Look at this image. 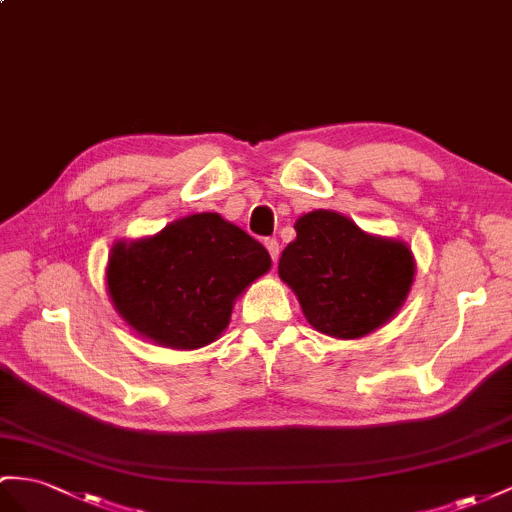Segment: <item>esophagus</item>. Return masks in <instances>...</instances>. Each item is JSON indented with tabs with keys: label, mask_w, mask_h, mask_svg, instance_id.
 <instances>
[{
	"label": "esophagus",
	"mask_w": 512,
	"mask_h": 512,
	"mask_svg": "<svg viewBox=\"0 0 512 512\" xmlns=\"http://www.w3.org/2000/svg\"><path fill=\"white\" fill-rule=\"evenodd\" d=\"M266 248H268V253H270L274 264H277V261H279V242L274 240V238H268L266 240Z\"/></svg>",
	"instance_id": "34e87169"
}]
</instances>
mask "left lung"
I'll return each instance as SVG.
<instances>
[{"instance_id":"8db88e82","label":"left lung","mask_w":512,"mask_h":512,"mask_svg":"<svg viewBox=\"0 0 512 512\" xmlns=\"http://www.w3.org/2000/svg\"><path fill=\"white\" fill-rule=\"evenodd\" d=\"M294 229L296 240L279 259V277L313 329L359 339L396 316L415 279L409 244L363 231L331 209L303 214Z\"/></svg>"}]
</instances>
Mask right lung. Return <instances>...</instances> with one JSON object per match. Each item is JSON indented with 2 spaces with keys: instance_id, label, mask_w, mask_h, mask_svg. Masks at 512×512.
<instances>
[{
  "instance_id": "obj_1",
  "label": "right lung",
  "mask_w": 512,
  "mask_h": 512,
  "mask_svg": "<svg viewBox=\"0 0 512 512\" xmlns=\"http://www.w3.org/2000/svg\"><path fill=\"white\" fill-rule=\"evenodd\" d=\"M268 251L220 214H190L155 235L116 240L106 268L116 313L142 339L175 350L216 342L246 287L270 270Z\"/></svg>"
}]
</instances>
